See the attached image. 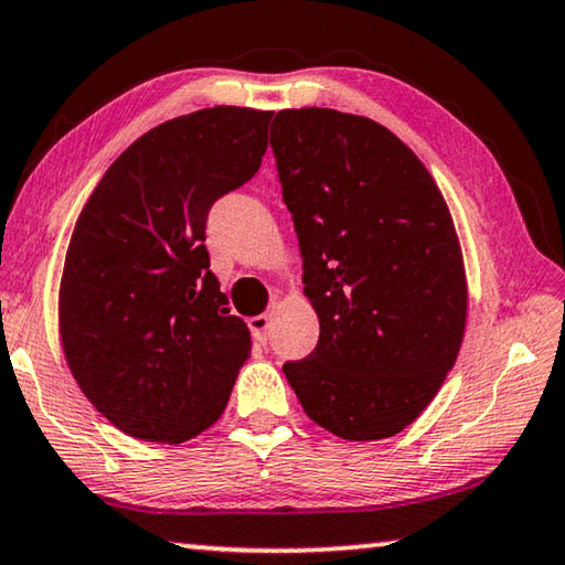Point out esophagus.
<instances>
[{
    "mask_svg": "<svg viewBox=\"0 0 565 565\" xmlns=\"http://www.w3.org/2000/svg\"><path fill=\"white\" fill-rule=\"evenodd\" d=\"M247 326H249V330H253V335H255L257 343L265 345L267 343V332H270V316L249 318Z\"/></svg>",
    "mask_w": 565,
    "mask_h": 565,
    "instance_id": "34e87169",
    "label": "esophagus"
}]
</instances>
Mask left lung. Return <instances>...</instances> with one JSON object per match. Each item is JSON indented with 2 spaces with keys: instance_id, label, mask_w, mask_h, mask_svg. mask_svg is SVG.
Instances as JSON below:
<instances>
[{
  "instance_id": "1",
  "label": "left lung",
  "mask_w": 565,
  "mask_h": 565,
  "mask_svg": "<svg viewBox=\"0 0 565 565\" xmlns=\"http://www.w3.org/2000/svg\"><path fill=\"white\" fill-rule=\"evenodd\" d=\"M270 147L320 320L316 350L282 373L326 430L391 438L436 397L463 340L466 270L446 200L411 147L367 117L282 109Z\"/></svg>"
}]
</instances>
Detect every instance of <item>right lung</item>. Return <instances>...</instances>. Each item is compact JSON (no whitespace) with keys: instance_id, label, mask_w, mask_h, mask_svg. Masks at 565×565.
Masks as SVG:
<instances>
[{"instance_id":"add662e5","label":"right lung","mask_w":565,"mask_h":565,"mask_svg":"<svg viewBox=\"0 0 565 565\" xmlns=\"http://www.w3.org/2000/svg\"><path fill=\"white\" fill-rule=\"evenodd\" d=\"M273 113L210 107L145 132L92 192L64 260L74 381L127 436L182 443L215 423L249 355L210 270V207L260 170Z\"/></svg>"}]
</instances>
